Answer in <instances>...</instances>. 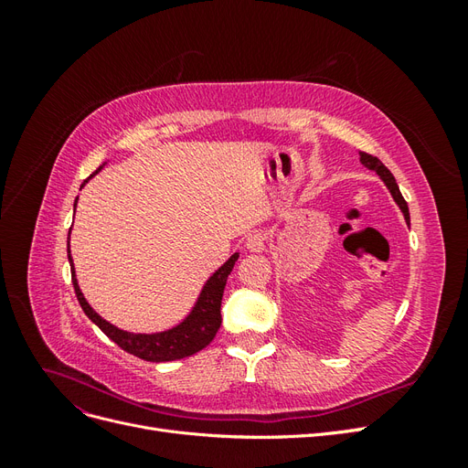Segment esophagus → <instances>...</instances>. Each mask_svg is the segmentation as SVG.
<instances>
[{"mask_svg": "<svg viewBox=\"0 0 468 468\" xmlns=\"http://www.w3.org/2000/svg\"><path fill=\"white\" fill-rule=\"evenodd\" d=\"M265 234L263 232H251L246 236V248L250 251H263L265 250Z\"/></svg>", "mask_w": 468, "mask_h": 468, "instance_id": "obj_1", "label": "esophagus"}]
</instances>
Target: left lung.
Here are the masks:
<instances>
[{"label": "left lung", "mask_w": 468, "mask_h": 468, "mask_svg": "<svg viewBox=\"0 0 468 468\" xmlns=\"http://www.w3.org/2000/svg\"><path fill=\"white\" fill-rule=\"evenodd\" d=\"M359 162H361L367 169H371V172H375V174L382 179V183H385L387 189L390 191L394 203L399 205V208L402 210V215H404L406 224L410 226V210H408V203L404 201V197H402V193H400L399 186H396V179H394V176L388 172V167H387L385 164H382L378 158H375V155H371V154H365V152H359Z\"/></svg>", "instance_id": "left-lung-1"}]
</instances>
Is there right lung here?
Wrapping results in <instances>:
<instances>
[{
	"instance_id": "add662e5",
	"label": "right lung",
	"mask_w": 468,
	"mask_h": 468,
	"mask_svg": "<svg viewBox=\"0 0 468 468\" xmlns=\"http://www.w3.org/2000/svg\"><path fill=\"white\" fill-rule=\"evenodd\" d=\"M103 165H99L95 172L81 183V187L86 186V183L93 176L101 172ZM76 205H78V199L74 203V212H76ZM69 232H72V229H69ZM238 258H239L238 251L232 253V256L207 279L199 296H197L193 308L189 310V314L181 322H177L176 325H172V328L162 330V332L134 334V332L121 330V328H117V325H112L111 322L99 316L91 308V304L86 301V296H83V292L78 285L76 267H74L72 253H69V236H68V261H69V269H72L74 291H76V296L80 301V306L83 308V313H86V316L95 325H99V330H101L109 339H112V342H115L121 349H124L126 353H133V356L144 359V361H152V363L177 361L183 357L195 356L197 351H201L203 347H207L212 342V337L217 335V332L220 328V322H222L220 303H222V294H224V287H226V279H229Z\"/></svg>"
}]
</instances>
